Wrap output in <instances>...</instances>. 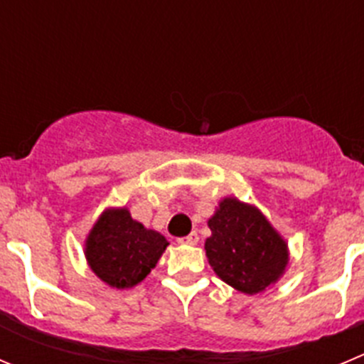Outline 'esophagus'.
<instances>
[{"label":"esophagus","instance_id":"34e87169","mask_svg":"<svg viewBox=\"0 0 364 364\" xmlns=\"http://www.w3.org/2000/svg\"><path fill=\"white\" fill-rule=\"evenodd\" d=\"M198 234H196V232H191V234H189V236H186V237H180L178 240V243H186V245H196L198 243Z\"/></svg>","mask_w":364,"mask_h":364}]
</instances>
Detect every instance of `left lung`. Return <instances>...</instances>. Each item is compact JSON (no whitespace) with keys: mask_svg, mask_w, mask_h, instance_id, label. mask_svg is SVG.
<instances>
[{"mask_svg":"<svg viewBox=\"0 0 364 364\" xmlns=\"http://www.w3.org/2000/svg\"><path fill=\"white\" fill-rule=\"evenodd\" d=\"M205 254L221 280L247 295L275 282L288 264V247L255 207L225 198L209 220Z\"/></svg>","mask_w":364,"mask_h":364,"instance_id":"left-lung-1","label":"left lung"}]
</instances>
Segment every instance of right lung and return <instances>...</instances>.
Listing matches in <instances>:
<instances>
[{"label":"right lung","instance_id":"add662e5","mask_svg":"<svg viewBox=\"0 0 364 364\" xmlns=\"http://www.w3.org/2000/svg\"><path fill=\"white\" fill-rule=\"evenodd\" d=\"M166 247L164 236L132 220L127 209H110L92 227L85 255L103 282L124 289L139 284L155 268Z\"/></svg>","mask_w":364,"mask_h":364}]
</instances>
